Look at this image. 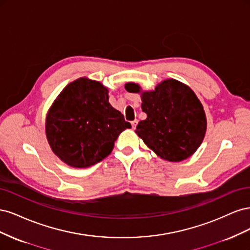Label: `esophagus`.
Instances as JSON below:
<instances>
[{"label": "esophagus", "instance_id": "1", "mask_svg": "<svg viewBox=\"0 0 250 250\" xmlns=\"http://www.w3.org/2000/svg\"><path fill=\"white\" fill-rule=\"evenodd\" d=\"M137 125H138V120H133V121H131V126H132L133 129H134L135 127H137Z\"/></svg>", "mask_w": 250, "mask_h": 250}]
</instances>
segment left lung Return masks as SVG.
I'll return each instance as SVG.
<instances>
[{
	"label": "left lung",
	"instance_id": "obj_1",
	"mask_svg": "<svg viewBox=\"0 0 250 250\" xmlns=\"http://www.w3.org/2000/svg\"><path fill=\"white\" fill-rule=\"evenodd\" d=\"M129 93H141L142 110L137 134L163 160L181 162L201 145L207 131V118L197 96L188 85L167 79L154 90L142 92L137 83H126Z\"/></svg>",
	"mask_w": 250,
	"mask_h": 250
}]
</instances>
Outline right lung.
<instances>
[{
  "label": "right lung",
  "mask_w": 250,
  "mask_h": 250,
  "mask_svg": "<svg viewBox=\"0 0 250 250\" xmlns=\"http://www.w3.org/2000/svg\"><path fill=\"white\" fill-rule=\"evenodd\" d=\"M126 128L131 125L108 102L107 87L85 77L62 89L46 119L52 151L74 168H87L104 160Z\"/></svg>",
  "instance_id": "1"
}]
</instances>
